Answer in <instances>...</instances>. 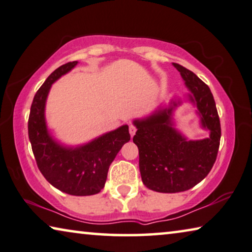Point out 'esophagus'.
I'll return each instance as SVG.
<instances>
[{"mask_svg":"<svg viewBox=\"0 0 252 252\" xmlns=\"http://www.w3.org/2000/svg\"><path fill=\"white\" fill-rule=\"evenodd\" d=\"M135 133H136V127H135L134 125H129V134H130V136L133 137L134 135H135Z\"/></svg>","mask_w":252,"mask_h":252,"instance_id":"esophagus-1","label":"esophagus"}]
</instances>
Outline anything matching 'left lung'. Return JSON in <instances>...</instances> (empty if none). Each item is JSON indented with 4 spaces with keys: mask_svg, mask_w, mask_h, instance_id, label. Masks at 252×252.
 <instances>
[{
    "mask_svg": "<svg viewBox=\"0 0 252 252\" xmlns=\"http://www.w3.org/2000/svg\"><path fill=\"white\" fill-rule=\"evenodd\" d=\"M173 65L191 91L190 100L197 104L203 126L211 130V136L202 141L181 136L172 128V107L134 122L137 131L133 142L138 148L143 184L158 192L185 191L200 183L214 165L220 148V123L210 88L188 68Z\"/></svg>",
    "mask_w": 252,
    "mask_h": 252,
    "instance_id": "left-lung-1",
    "label": "left lung"
}]
</instances>
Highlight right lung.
Here are the masks:
<instances>
[{
    "instance_id": "add662e5",
    "label": "right lung",
    "mask_w": 252,
    "mask_h": 252,
    "mask_svg": "<svg viewBox=\"0 0 252 252\" xmlns=\"http://www.w3.org/2000/svg\"><path fill=\"white\" fill-rule=\"evenodd\" d=\"M76 64L68 62L56 68L38 89L30 108L28 135L38 169L50 185L68 195L90 196L104 187L109 165L130 135L124 125L76 149L63 148L49 136L44 114L49 89Z\"/></svg>"
}]
</instances>
